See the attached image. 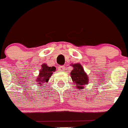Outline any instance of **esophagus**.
<instances>
[{"label": "esophagus", "instance_id": "obj_1", "mask_svg": "<svg viewBox=\"0 0 128 128\" xmlns=\"http://www.w3.org/2000/svg\"><path fill=\"white\" fill-rule=\"evenodd\" d=\"M59 70L62 71V72H63V71L65 70V66H60V67L58 68Z\"/></svg>", "mask_w": 128, "mask_h": 128}]
</instances>
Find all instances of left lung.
<instances>
[{
  "mask_svg": "<svg viewBox=\"0 0 128 128\" xmlns=\"http://www.w3.org/2000/svg\"><path fill=\"white\" fill-rule=\"evenodd\" d=\"M71 65L73 66V70L70 73L72 81L76 84L78 89L81 90L84 88V85L88 83V77L80 63H74Z\"/></svg>",
  "mask_w": 128,
  "mask_h": 128,
  "instance_id": "left-lung-1",
  "label": "left lung"
}]
</instances>
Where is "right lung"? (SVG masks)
<instances>
[{"label":"right lung","instance_id":"1","mask_svg":"<svg viewBox=\"0 0 128 128\" xmlns=\"http://www.w3.org/2000/svg\"><path fill=\"white\" fill-rule=\"evenodd\" d=\"M56 71L55 66H48L47 64H43L42 65V68L40 69V72L39 75L37 77L35 82L36 84L39 85H42L44 83L47 82L49 80V78L53 74V72Z\"/></svg>","mask_w":128,"mask_h":128}]
</instances>
